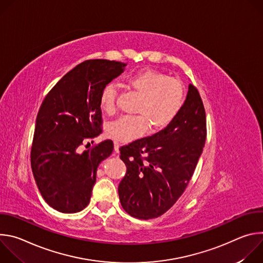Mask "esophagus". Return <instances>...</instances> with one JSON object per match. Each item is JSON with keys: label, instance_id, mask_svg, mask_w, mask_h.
<instances>
[{"label": "esophagus", "instance_id": "34e87169", "mask_svg": "<svg viewBox=\"0 0 263 263\" xmlns=\"http://www.w3.org/2000/svg\"><path fill=\"white\" fill-rule=\"evenodd\" d=\"M115 152H116L117 154L120 153V144H119V142H117V141H115Z\"/></svg>", "mask_w": 263, "mask_h": 263}]
</instances>
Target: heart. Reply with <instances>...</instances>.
I'll use <instances>...</instances> for the list:
<instances>
[{"label": "heart", "instance_id": "1", "mask_svg": "<svg viewBox=\"0 0 263 263\" xmlns=\"http://www.w3.org/2000/svg\"><path fill=\"white\" fill-rule=\"evenodd\" d=\"M125 85L139 96L135 117H123L107 126V136L117 142H129L141 137L147 124L152 130L165 128L178 115L184 100V87L175 78L151 68L135 71ZM117 89L106 85L100 95V107L107 115L116 111Z\"/></svg>", "mask_w": 263, "mask_h": 263}]
</instances>
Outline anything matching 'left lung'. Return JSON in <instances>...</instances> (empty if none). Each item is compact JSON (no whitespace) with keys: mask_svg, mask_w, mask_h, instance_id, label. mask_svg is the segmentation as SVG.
Returning a JSON list of instances; mask_svg holds the SVG:
<instances>
[{"mask_svg":"<svg viewBox=\"0 0 263 263\" xmlns=\"http://www.w3.org/2000/svg\"><path fill=\"white\" fill-rule=\"evenodd\" d=\"M205 139L204 105L197 88L190 84L180 111L164 129L121 147L120 157L127 166L119 185L123 208L140 219L166 212L192 179Z\"/></svg>","mask_w":263,"mask_h":263,"instance_id":"obj_1","label":"left lung"}]
</instances>
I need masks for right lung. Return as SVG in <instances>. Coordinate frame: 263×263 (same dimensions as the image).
Instances as JSON below:
<instances>
[{
    "instance_id": "obj_1",
    "label": "right lung",
    "mask_w": 263,
    "mask_h": 263,
    "mask_svg": "<svg viewBox=\"0 0 263 263\" xmlns=\"http://www.w3.org/2000/svg\"><path fill=\"white\" fill-rule=\"evenodd\" d=\"M126 66L114 60L84 61L64 74L40 108L31 167L44 200L59 212H79L88 205L98 166L114 151L109 139L82 153L80 145L102 133L101 91Z\"/></svg>"
}]
</instances>
